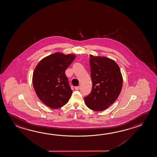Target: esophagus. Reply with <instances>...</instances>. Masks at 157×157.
<instances>
[{"label":"esophagus","mask_w":157,"mask_h":157,"mask_svg":"<svg viewBox=\"0 0 157 157\" xmlns=\"http://www.w3.org/2000/svg\"><path fill=\"white\" fill-rule=\"evenodd\" d=\"M80 89V86H75V89L76 90H78Z\"/></svg>","instance_id":"1"}]
</instances>
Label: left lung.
<instances>
[{
	"label": "left lung",
	"mask_w": 157,
	"mask_h": 157,
	"mask_svg": "<svg viewBox=\"0 0 157 157\" xmlns=\"http://www.w3.org/2000/svg\"><path fill=\"white\" fill-rule=\"evenodd\" d=\"M89 56L93 87L84 101L91 110L104 111L118 98L123 86V77L118 65L113 59L91 54Z\"/></svg>",
	"instance_id": "obj_1"
}]
</instances>
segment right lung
<instances>
[{
	"mask_svg": "<svg viewBox=\"0 0 157 157\" xmlns=\"http://www.w3.org/2000/svg\"><path fill=\"white\" fill-rule=\"evenodd\" d=\"M75 57L57 52L43 58L34 70V89L40 100L50 108L62 107L71 97L72 90L64 72Z\"/></svg>",
	"mask_w": 157,
	"mask_h": 157,
	"instance_id": "obj_1",
	"label": "right lung"
}]
</instances>
